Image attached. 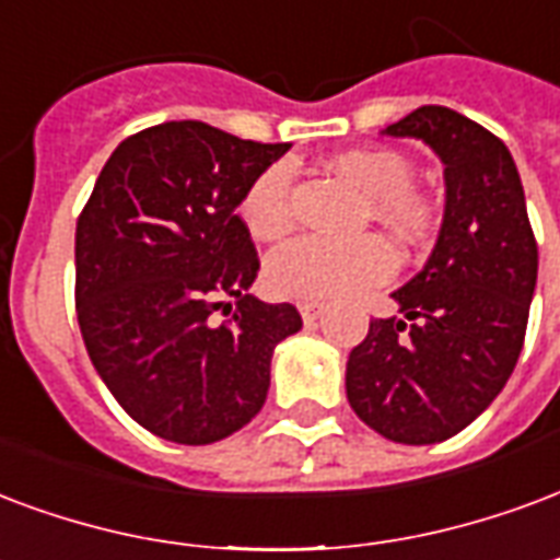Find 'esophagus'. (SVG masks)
<instances>
[{"label":"esophagus","instance_id":"34e87169","mask_svg":"<svg viewBox=\"0 0 560 560\" xmlns=\"http://www.w3.org/2000/svg\"><path fill=\"white\" fill-rule=\"evenodd\" d=\"M323 312H326V308H323L320 302H302V305H300V314H302V320H305V323H314Z\"/></svg>","mask_w":560,"mask_h":560}]
</instances>
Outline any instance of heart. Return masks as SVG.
Returning a JSON list of instances; mask_svg holds the SVG:
<instances>
[{
	"instance_id": "1",
	"label": "heart",
	"mask_w": 560,
	"mask_h": 560,
	"mask_svg": "<svg viewBox=\"0 0 560 560\" xmlns=\"http://www.w3.org/2000/svg\"><path fill=\"white\" fill-rule=\"evenodd\" d=\"M332 172L371 196V210L409 243H421L433 228L428 201L412 192V163L397 151L338 153ZM240 219L258 240L284 237L293 228V168L272 163L260 172L240 201ZM397 252L380 234L359 240L296 237L267 258L264 279L276 296L300 302L350 300L395 276Z\"/></svg>"
}]
</instances>
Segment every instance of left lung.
<instances>
[{
    "label": "left lung",
    "mask_w": 560,
    "mask_h": 560,
    "mask_svg": "<svg viewBox=\"0 0 560 560\" xmlns=\"http://www.w3.org/2000/svg\"><path fill=\"white\" fill-rule=\"evenodd\" d=\"M421 139L445 165V217L428 264L395 302L404 320H371L347 359V400L380 436L451 439L490 407L523 353L537 243L511 151L448 106L385 127Z\"/></svg>",
    "instance_id": "8db88e82"
}]
</instances>
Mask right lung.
<instances>
[{"instance_id": "right-lung-1", "label": "right lung", "mask_w": 560, "mask_h": 560, "mask_svg": "<svg viewBox=\"0 0 560 560\" xmlns=\"http://www.w3.org/2000/svg\"><path fill=\"white\" fill-rule=\"evenodd\" d=\"M291 144L165 121L124 139L77 222V320L91 364L153 436L210 445L258 416L291 302L255 300L260 260L237 217ZM232 320L217 327L209 314Z\"/></svg>"}]
</instances>
